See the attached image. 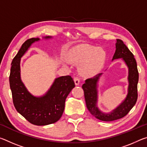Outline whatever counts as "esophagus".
I'll return each mask as SVG.
<instances>
[{
  "instance_id": "1",
  "label": "esophagus",
  "mask_w": 147,
  "mask_h": 147,
  "mask_svg": "<svg viewBox=\"0 0 147 147\" xmlns=\"http://www.w3.org/2000/svg\"><path fill=\"white\" fill-rule=\"evenodd\" d=\"M74 83H75L76 86H78L79 84H80V80L78 78V77H74Z\"/></svg>"
}]
</instances>
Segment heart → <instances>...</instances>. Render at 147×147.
I'll return each mask as SVG.
<instances>
[{"label":"heart","mask_w":147,"mask_h":147,"mask_svg":"<svg viewBox=\"0 0 147 147\" xmlns=\"http://www.w3.org/2000/svg\"><path fill=\"white\" fill-rule=\"evenodd\" d=\"M70 60L80 64L79 70L85 76H93L102 69L106 60V53L103 49L89 45H78L71 50Z\"/></svg>","instance_id":"b5f03b06"}]
</instances>
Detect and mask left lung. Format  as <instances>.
I'll use <instances>...</instances> for the list:
<instances>
[{
    "label": "left lung",
    "instance_id": "8db88e82",
    "mask_svg": "<svg viewBox=\"0 0 147 147\" xmlns=\"http://www.w3.org/2000/svg\"><path fill=\"white\" fill-rule=\"evenodd\" d=\"M116 50L112 60L122 58L128 68V88L126 98L120 105L109 113L102 112L97 107L98 90L97 83L102 73L86 80L82 85L86 106L89 112L94 117L103 121H113L121 119L128 113L138 100V83L139 73L137 63L134 54L121 39H117Z\"/></svg>",
    "mask_w": 147,
    "mask_h": 147
}]
</instances>
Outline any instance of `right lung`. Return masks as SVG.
Segmentation results:
<instances>
[{"instance_id":"add662e5","label":"right lung","mask_w":147,"mask_h":147,"mask_svg":"<svg viewBox=\"0 0 147 147\" xmlns=\"http://www.w3.org/2000/svg\"><path fill=\"white\" fill-rule=\"evenodd\" d=\"M51 38L46 36L44 38ZM39 40V38H31L22 45L11 62L9 80L16 110L30 123L45 126L56 123L61 118L67 96L75 84L71 76H64L56 78L43 96L37 97L27 90L21 79V58L32 43Z\"/></svg>"}]
</instances>
